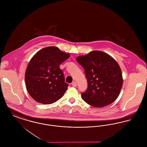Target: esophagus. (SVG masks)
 I'll use <instances>...</instances> for the list:
<instances>
[{"mask_svg": "<svg viewBox=\"0 0 147 147\" xmlns=\"http://www.w3.org/2000/svg\"><path fill=\"white\" fill-rule=\"evenodd\" d=\"M71 85H72V86H73L76 87V86H77V83H76V82H73L71 83Z\"/></svg>", "mask_w": 147, "mask_h": 147, "instance_id": "obj_1", "label": "esophagus"}]
</instances>
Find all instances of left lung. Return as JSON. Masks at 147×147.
Returning <instances> with one entry per match:
<instances>
[{
  "instance_id": "8db88e82",
  "label": "left lung",
  "mask_w": 147,
  "mask_h": 147,
  "mask_svg": "<svg viewBox=\"0 0 147 147\" xmlns=\"http://www.w3.org/2000/svg\"><path fill=\"white\" fill-rule=\"evenodd\" d=\"M78 63L84 68L88 81L86 90L82 93L85 102L95 107L110 105L118 98L123 84L119 64L105 52L94 51L78 56Z\"/></svg>"
}]
</instances>
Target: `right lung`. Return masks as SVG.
Returning <instances> with one entry per match:
<instances>
[{
  "label": "right lung",
  "instance_id": "add662e5",
  "mask_svg": "<svg viewBox=\"0 0 147 147\" xmlns=\"http://www.w3.org/2000/svg\"><path fill=\"white\" fill-rule=\"evenodd\" d=\"M70 57L55 46L38 51L31 59L25 72V83L29 95L36 101L51 104L64 95L66 83L59 65Z\"/></svg>",
  "mask_w": 147,
  "mask_h": 147
}]
</instances>
